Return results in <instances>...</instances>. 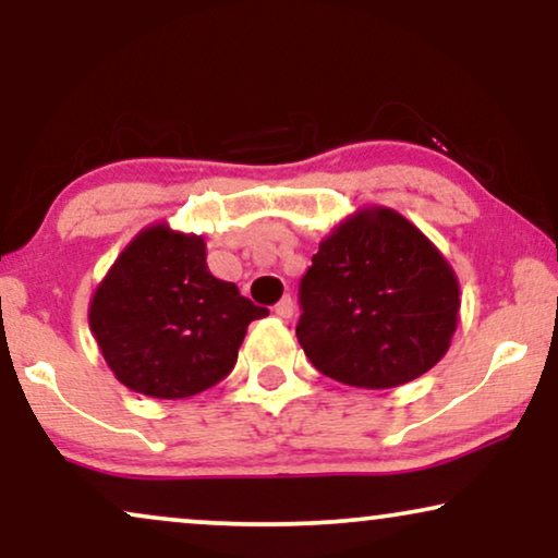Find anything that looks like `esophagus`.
<instances>
[{
	"instance_id": "esophagus-1",
	"label": "esophagus",
	"mask_w": 558,
	"mask_h": 558,
	"mask_svg": "<svg viewBox=\"0 0 558 558\" xmlns=\"http://www.w3.org/2000/svg\"><path fill=\"white\" fill-rule=\"evenodd\" d=\"M274 312H277L281 319L292 317L294 315V300H292V296H284V300H281L277 307H274Z\"/></svg>"
}]
</instances>
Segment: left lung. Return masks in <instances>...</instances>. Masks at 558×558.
I'll use <instances>...</instances> for the list:
<instances>
[{
    "mask_svg": "<svg viewBox=\"0 0 558 558\" xmlns=\"http://www.w3.org/2000/svg\"><path fill=\"white\" fill-rule=\"evenodd\" d=\"M460 294L452 264L409 218L365 205L319 241L300 284L296 340L340 384L396 388L445 357Z\"/></svg>",
    "mask_w": 558,
    "mask_h": 558,
    "instance_id": "obj_1",
    "label": "left lung"
}]
</instances>
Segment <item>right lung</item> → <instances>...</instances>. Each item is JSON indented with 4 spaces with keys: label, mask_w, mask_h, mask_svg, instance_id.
Wrapping results in <instances>:
<instances>
[{
    "label": "right lung",
    "mask_w": 558,
    "mask_h": 558,
    "mask_svg": "<svg viewBox=\"0 0 558 558\" xmlns=\"http://www.w3.org/2000/svg\"><path fill=\"white\" fill-rule=\"evenodd\" d=\"M205 239L142 228L98 281L88 325L119 384L151 399H190L226 378L248 325L269 312L213 277Z\"/></svg>",
    "instance_id": "right-lung-1"
}]
</instances>
